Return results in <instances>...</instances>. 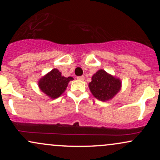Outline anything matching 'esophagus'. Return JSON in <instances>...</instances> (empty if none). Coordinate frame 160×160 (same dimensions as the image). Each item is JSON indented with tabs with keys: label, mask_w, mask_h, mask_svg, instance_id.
Masks as SVG:
<instances>
[{
	"label": "esophagus",
	"mask_w": 160,
	"mask_h": 160,
	"mask_svg": "<svg viewBox=\"0 0 160 160\" xmlns=\"http://www.w3.org/2000/svg\"><path fill=\"white\" fill-rule=\"evenodd\" d=\"M78 80H84V79H85V78H84V76H80V77H78Z\"/></svg>",
	"instance_id": "obj_1"
}]
</instances>
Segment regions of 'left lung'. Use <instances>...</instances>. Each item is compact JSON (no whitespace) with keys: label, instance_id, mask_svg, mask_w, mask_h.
<instances>
[{"label":"left lung","instance_id":"8db88e82","mask_svg":"<svg viewBox=\"0 0 160 160\" xmlns=\"http://www.w3.org/2000/svg\"><path fill=\"white\" fill-rule=\"evenodd\" d=\"M89 86L95 98L104 102L111 99L120 91L121 82L104 70H99L92 76Z\"/></svg>","mask_w":160,"mask_h":160}]
</instances>
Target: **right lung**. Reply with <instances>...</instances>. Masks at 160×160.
<instances>
[{
  "label": "right lung",
  "mask_w": 160,
  "mask_h": 160,
  "mask_svg": "<svg viewBox=\"0 0 160 160\" xmlns=\"http://www.w3.org/2000/svg\"><path fill=\"white\" fill-rule=\"evenodd\" d=\"M72 80L71 77L65 78L62 76V73L55 68L40 79L38 84L40 89L46 95L51 98H57L64 92L68 82Z\"/></svg>",
  "instance_id": "right-lung-1"
}]
</instances>
